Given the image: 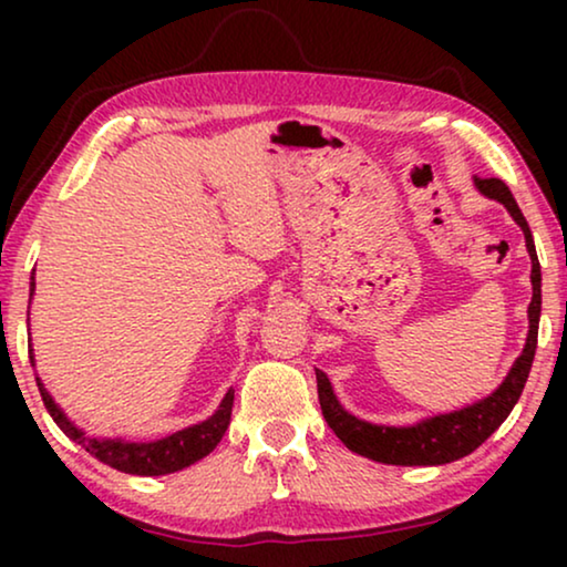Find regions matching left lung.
<instances>
[{
	"mask_svg": "<svg viewBox=\"0 0 567 567\" xmlns=\"http://www.w3.org/2000/svg\"><path fill=\"white\" fill-rule=\"evenodd\" d=\"M475 188L485 198L498 200V204L506 206L511 219L524 231L526 252L532 258V301L529 309H526V315H529V332H526L524 351L514 361L506 379L498 384V390L487 394V398L472 402L467 408L452 410V413L423 417V421L413 425H379L351 415L338 402L328 374L315 369L317 394H320L324 421H328L330 429L336 431V436L351 452L367 456V460L400 464V467H433V464L462 460V456L475 452L485 439H491V433L506 421L518 398H522L526 379H529L534 351H537L542 315V270L537 260V247H534L529 224H526L522 208H518L516 198L511 196L506 183L498 181V177H475Z\"/></svg>",
	"mask_w": 567,
	"mask_h": 567,
	"instance_id": "1",
	"label": "left lung"
}]
</instances>
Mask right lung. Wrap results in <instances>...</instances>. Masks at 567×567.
<instances>
[{"label": "right lung", "mask_w": 567, "mask_h": 567, "mask_svg": "<svg viewBox=\"0 0 567 567\" xmlns=\"http://www.w3.org/2000/svg\"><path fill=\"white\" fill-rule=\"evenodd\" d=\"M33 291H35V274L30 278V299H33ZM30 363L35 367L33 348H30ZM35 382H38V390H41L45 410H49L53 421H56L59 429L64 431L69 439L76 441L84 452H90L95 460L107 464V467L126 472V475H144V477L169 475V472L190 467V464L204 460L206 454H212L216 444L221 441L224 431H227L229 417H231V405H235V390H229L224 394L221 405L216 408V413L212 417H206V421H200L196 425H188V429L183 431L169 433V436L157 439V441L95 439V436H87L80 425H74V421H69V415L61 410L59 402L51 398L41 379L35 377Z\"/></svg>", "instance_id": "right-lung-1"}]
</instances>
